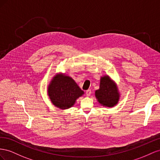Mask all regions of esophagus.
<instances>
[{"instance_id":"esophagus-1","label":"esophagus","mask_w":160,"mask_h":160,"mask_svg":"<svg viewBox=\"0 0 160 160\" xmlns=\"http://www.w3.org/2000/svg\"><path fill=\"white\" fill-rule=\"evenodd\" d=\"M86 96H87V97H89V96L91 94V90L88 89V90H86Z\"/></svg>"}]
</instances>
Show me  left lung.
<instances>
[{
	"label": "left lung",
	"instance_id": "8db88e82",
	"mask_svg": "<svg viewBox=\"0 0 160 160\" xmlns=\"http://www.w3.org/2000/svg\"><path fill=\"white\" fill-rule=\"evenodd\" d=\"M116 85L108 76L102 77L100 80V88L96 90L95 95L98 102L106 107H113L118 102L119 94Z\"/></svg>",
	"mask_w": 160,
	"mask_h": 160
}]
</instances>
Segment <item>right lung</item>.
Returning a JSON list of instances; mask_svg holds the SVG:
<instances>
[{"label":"right lung","instance_id":"1","mask_svg":"<svg viewBox=\"0 0 160 160\" xmlns=\"http://www.w3.org/2000/svg\"><path fill=\"white\" fill-rule=\"evenodd\" d=\"M83 94V91L69 76H54L48 87L51 101L55 106L62 109L72 107L76 100Z\"/></svg>","mask_w":160,"mask_h":160}]
</instances>
